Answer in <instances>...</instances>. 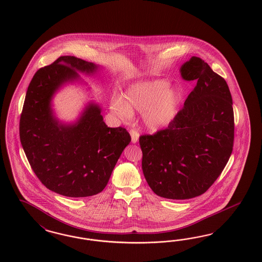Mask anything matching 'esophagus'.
Wrapping results in <instances>:
<instances>
[{"mask_svg": "<svg viewBox=\"0 0 262 262\" xmlns=\"http://www.w3.org/2000/svg\"><path fill=\"white\" fill-rule=\"evenodd\" d=\"M129 135L132 136V142L133 143H137L138 139H139V135L136 132V129H130L129 130Z\"/></svg>", "mask_w": 262, "mask_h": 262, "instance_id": "1", "label": "esophagus"}]
</instances>
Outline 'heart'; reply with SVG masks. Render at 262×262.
Here are the masks:
<instances>
[{
    "label": "heart",
    "instance_id": "b5f03b06",
    "mask_svg": "<svg viewBox=\"0 0 262 262\" xmlns=\"http://www.w3.org/2000/svg\"><path fill=\"white\" fill-rule=\"evenodd\" d=\"M179 92L169 86L165 79L141 82L126 89L124 97H114L110 101V108L122 121L133 117V111L143 114L146 126L158 132L168 126L176 115Z\"/></svg>",
    "mask_w": 262,
    "mask_h": 262
}]
</instances>
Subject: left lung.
<instances>
[{
  "label": "left lung",
  "mask_w": 262,
  "mask_h": 262,
  "mask_svg": "<svg viewBox=\"0 0 262 262\" xmlns=\"http://www.w3.org/2000/svg\"><path fill=\"white\" fill-rule=\"evenodd\" d=\"M182 78L196 82L168 127L141 136L142 170L154 192L164 199L201 195L224 170L232 153L234 115L226 80L192 56Z\"/></svg>",
  "instance_id": "8db88e82"
}]
</instances>
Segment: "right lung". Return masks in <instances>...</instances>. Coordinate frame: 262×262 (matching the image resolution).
I'll return each instance as SVG.
<instances>
[{
  "label": "right lung",
  "mask_w": 262,
  "mask_h": 262,
  "mask_svg": "<svg viewBox=\"0 0 262 262\" xmlns=\"http://www.w3.org/2000/svg\"><path fill=\"white\" fill-rule=\"evenodd\" d=\"M99 64L62 56L39 69L28 87L20 117V141L37 178L69 198L95 195L105 188L118 160L130 142L124 127H108L101 107L87 102L71 123L55 115L53 99L67 84L82 83L79 73L93 76Z\"/></svg>",
  "instance_id": "1"
}]
</instances>
